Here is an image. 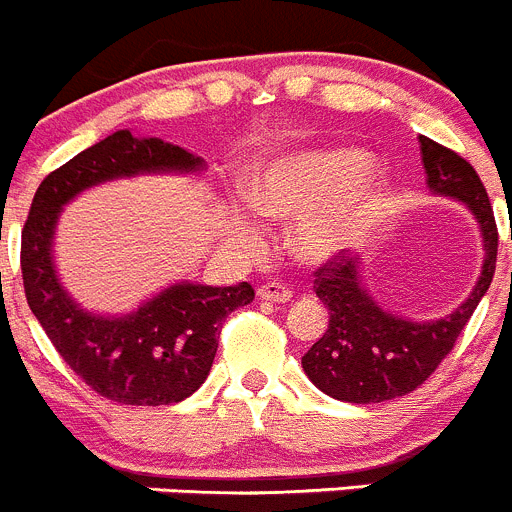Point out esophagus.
Wrapping results in <instances>:
<instances>
[{
    "instance_id": "esophagus-1",
    "label": "esophagus",
    "mask_w": 512,
    "mask_h": 512,
    "mask_svg": "<svg viewBox=\"0 0 512 512\" xmlns=\"http://www.w3.org/2000/svg\"><path fill=\"white\" fill-rule=\"evenodd\" d=\"M257 295H260L262 300H272V303H288V300L293 298V290H290L288 285L270 280V283H262L260 288H257Z\"/></svg>"
}]
</instances>
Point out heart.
<instances>
[{
	"mask_svg": "<svg viewBox=\"0 0 512 512\" xmlns=\"http://www.w3.org/2000/svg\"><path fill=\"white\" fill-rule=\"evenodd\" d=\"M371 159L358 148H310L278 156L252 184V202L270 217H298L293 245L308 260L346 250L364 232L384 194L381 176H366ZM242 237L255 240L257 224L237 214Z\"/></svg>",
	"mask_w": 512,
	"mask_h": 512,
	"instance_id": "obj_1",
	"label": "heart"
}]
</instances>
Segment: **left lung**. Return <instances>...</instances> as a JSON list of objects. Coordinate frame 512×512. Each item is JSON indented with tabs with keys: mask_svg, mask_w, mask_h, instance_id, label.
I'll return each instance as SVG.
<instances>
[{
	"mask_svg": "<svg viewBox=\"0 0 512 512\" xmlns=\"http://www.w3.org/2000/svg\"><path fill=\"white\" fill-rule=\"evenodd\" d=\"M427 184L434 194L460 199L480 222L485 262L470 298L450 315L432 323L404 321L369 298L358 278V257L346 250L315 270V295L331 318L328 328L303 356L308 379L338 401L379 404L422 386L455 348L477 303L487 293L498 260V224L487 189L470 161L452 148L419 136Z\"/></svg>",
	"mask_w": 512,
	"mask_h": 512,
	"instance_id": "left-lung-1",
	"label": "left lung"
}]
</instances>
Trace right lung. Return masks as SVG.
<instances>
[{
  "label": "right lung",
  "instance_id": "add662e5",
  "mask_svg": "<svg viewBox=\"0 0 512 512\" xmlns=\"http://www.w3.org/2000/svg\"><path fill=\"white\" fill-rule=\"evenodd\" d=\"M194 169H202V159L174 143L116 131L42 179L22 229L19 265L32 313L62 361L95 394L118 404L161 407L194 394L212 369L222 321L252 303L255 288L181 283L123 318L85 313L60 288L52 267L57 214L75 194L100 181Z\"/></svg>",
  "mask_w": 512,
  "mask_h": 512
}]
</instances>
